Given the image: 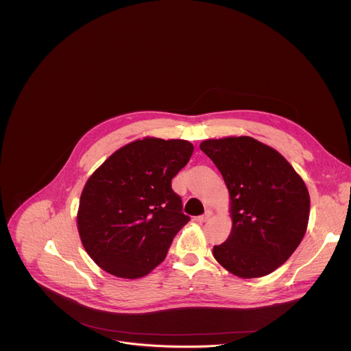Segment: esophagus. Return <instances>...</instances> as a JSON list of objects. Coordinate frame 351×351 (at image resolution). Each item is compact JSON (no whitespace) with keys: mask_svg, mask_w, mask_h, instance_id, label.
Segmentation results:
<instances>
[{"mask_svg":"<svg viewBox=\"0 0 351 351\" xmlns=\"http://www.w3.org/2000/svg\"><path fill=\"white\" fill-rule=\"evenodd\" d=\"M211 215H213V213H211V211H207L204 215L195 217V221H197V222H199V223H204V222H207V221L211 218Z\"/></svg>","mask_w":351,"mask_h":351,"instance_id":"34e87169","label":"esophagus"}]
</instances>
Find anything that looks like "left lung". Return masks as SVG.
<instances>
[{
    "label": "left lung",
    "instance_id": "left-lung-1",
    "mask_svg": "<svg viewBox=\"0 0 351 351\" xmlns=\"http://www.w3.org/2000/svg\"><path fill=\"white\" fill-rule=\"evenodd\" d=\"M199 148L219 169L230 197L232 232L214 245L215 260L244 279L274 272L306 234V183L276 149L253 137L206 140Z\"/></svg>",
    "mask_w": 351,
    "mask_h": 351
}]
</instances>
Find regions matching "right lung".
<instances>
[{
	"mask_svg": "<svg viewBox=\"0 0 351 351\" xmlns=\"http://www.w3.org/2000/svg\"><path fill=\"white\" fill-rule=\"evenodd\" d=\"M193 149L186 140L145 137L119 148L88 178L77 229L99 268L137 279L165 260L175 234L190 221L171 183Z\"/></svg>",
	"mask_w": 351,
	"mask_h": 351,
	"instance_id": "obj_1",
	"label": "right lung"
}]
</instances>
